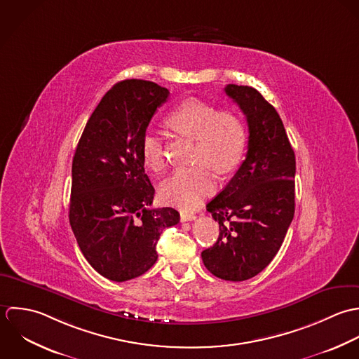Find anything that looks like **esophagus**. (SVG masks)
Here are the masks:
<instances>
[{
	"instance_id": "1",
	"label": "esophagus",
	"mask_w": 359,
	"mask_h": 359,
	"mask_svg": "<svg viewBox=\"0 0 359 359\" xmlns=\"http://www.w3.org/2000/svg\"><path fill=\"white\" fill-rule=\"evenodd\" d=\"M197 216L196 214H193V212H184V211H182L180 212V219H182V222H187V220H194Z\"/></svg>"
}]
</instances>
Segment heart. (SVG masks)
<instances>
[{
	"label": "heart",
	"instance_id": "obj_1",
	"mask_svg": "<svg viewBox=\"0 0 359 359\" xmlns=\"http://www.w3.org/2000/svg\"><path fill=\"white\" fill-rule=\"evenodd\" d=\"M166 123L177 133L196 140L193 168L176 169L159 187L161 198L172 205L190 210L214 191L216 173L230 172L240 161L247 132L241 116L231 109H219L201 100H186L166 118ZM145 165L161 172L166 165L165 147L158 132L147 130L142 139Z\"/></svg>",
	"mask_w": 359,
	"mask_h": 359
}]
</instances>
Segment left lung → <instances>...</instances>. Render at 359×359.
Instances as JSON below:
<instances>
[{
    "instance_id": "left-lung-1",
    "label": "left lung",
    "mask_w": 359,
    "mask_h": 359,
    "mask_svg": "<svg viewBox=\"0 0 359 359\" xmlns=\"http://www.w3.org/2000/svg\"><path fill=\"white\" fill-rule=\"evenodd\" d=\"M226 94L248 123L247 155L207 210L219 223V237L201 252L219 279L243 282L275 258L295 210V155L276 109L250 86L227 84Z\"/></svg>"
}]
</instances>
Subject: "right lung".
<instances>
[{
	"mask_svg": "<svg viewBox=\"0 0 359 359\" xmlns=\"http://www.w3.org/2000/svg\"><path fill=\"white\" fill-rule=\"evenodd\" d=\"M168 97L154 81L116 83L87 121L73 156V234L87 262L114 282L145 273L158 259L162 230L180 220L173 208H149L155 190L142 155L143 135Z\"/></svg>",
	"mask_w": 359,
	"mask_h": 359,
	"instance_id": "add662e5",
	"label": "right lung"
}]
</instances>
